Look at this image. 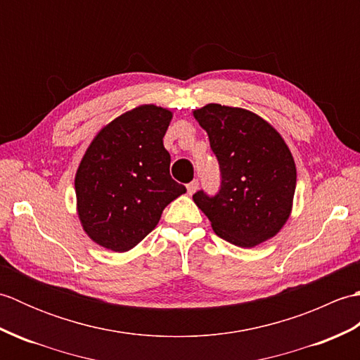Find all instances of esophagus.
Returning <instances> with one entry per match:
<instances>
[{
	"mask_svg": "<svg viewBox=\"0 0 360 360\" xmlns=\"http://www.w3.org/2000/svg\"><path fill=\"white\" fill-rule=\"evenodd\" d=\"M198 187H200V181H198V179H193L192 182H188V184H187L188 195H193L198 190Z\"/></svg>",
	"mask_w": 360,
	"mask_h": 360,
	"instance_id": "obj_1",
	"label": "esophagus"
}]
</instances>
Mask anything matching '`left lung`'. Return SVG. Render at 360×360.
<instances>
[{"mask_svg": "<svg viewBox=\"0 0 360 360\" xmlns=\"http://www.w3.org/2000/svg\"><path fill=\"white\" fill-rule=\"evenodd\" d=\"M219 164L215 195H193L213 231L240 248L272 238L289 218L295 192L294 158L277 129L243 108L209 103L193 111Z\"/></svg>", "mask_w": 360, "mask_h": 360, "instance_id": "8db88e82", "label": "left lung"}]
</instances>
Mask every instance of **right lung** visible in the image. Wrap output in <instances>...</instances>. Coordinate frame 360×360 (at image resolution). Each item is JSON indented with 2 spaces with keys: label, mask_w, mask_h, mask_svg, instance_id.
Instances as JSON below:
<instances>
[{
  "label": "right lung",
  "mask_w": 360,
  "mask_h": 360,
  "mask_svg": "<svg viewBox=\"0 0 360 360\" xmlns=\"http://www.w3.org/2000/svg\"><path fill=\"white\" fill-rule=\"evenodd\" d=\"M172 112L142 105L98 133L75 174L79 218L89 238L127 252L159 223L162 210L186 193L170 176L164 136Z\"/></svg>",
  "instance_id": "right-lung-1"
}]
</instances>
